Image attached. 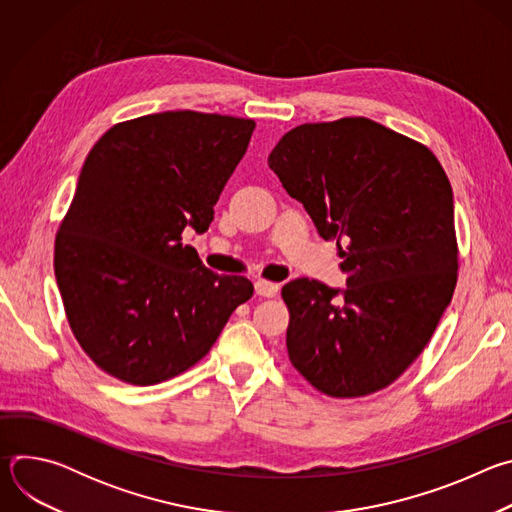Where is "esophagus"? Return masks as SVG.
Instances as JSON below:
<instances>
[{"label":"esophagus","instance_id":"1","mask_svg":"<svg viewBox=\"0 0 512 512\" xmlns=\"http://www.w3.org/2000/svg\"><path fill=\"white\" fill-rule=\"evenodd\" d=\"M277 291H279L277 283H271V281H265V279L255 281V294L261 296V298H275Z\"/></svg>","mask_w":512,"mask_h":512}]
</instances>
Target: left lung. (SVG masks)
<instances>
[{
	"instance_id": "obj_1",
	"label": "left lung",
	"mask_w": 512,
	"mask_h": 512,
	"mask_svg": "<svg viewBox=\"0 0 512 512\" xmlns=\"http://www.w3.org/2000/svg\"><path fill=\"white\" fill-rule=\"evenodd\" d=\"M267 164L318 235L336 239L348 275L346 289L308 277L283 285L291 364L338 399L389 387L454 296V196L442 164L423 143L367 117L298 125Z\"/></svg>"
}]
</instances>
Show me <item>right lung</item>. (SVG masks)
<instances>
[{"label": "right lung", "instance_id": "obj_1", "mask_svg": "<svg viewBox=\"0 0 512 512\" xmlns=\"http://www.w3.org/2000/svg\"><path fill=\"white\" fill-rule=\"evenodd\" d=\"M253 129V119L166 111L117 123L93 145L54 273L72 334L107 375L145 387L188 371L253 296L247 277L210 271L182 243L186 227L212 223Z\"/></svg>", "mask_w": 512, "mask_h": 512}]
</instances>
